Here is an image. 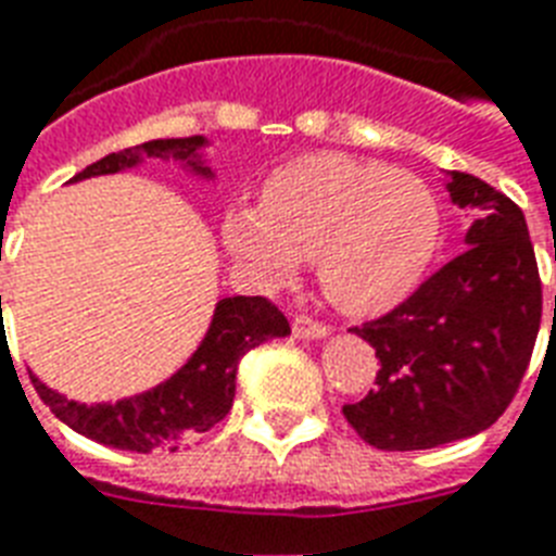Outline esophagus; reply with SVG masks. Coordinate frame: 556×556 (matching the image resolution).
<instances>
[{"mask_svg":"<svg viewBox=\"0 0 556 556\" xmlns=\"http://www.w3.org/2000/svg\"><path fill=\"white\" fill-rule=\"evenodd\" d=\"M292 332H295L299 339H324V336L330 332V327L324 321H318V318H313V315H295Z\"/></svg>","mask_w":556,"mask_h":556,"instance_id":"obj_1","label":"esophagus"}]
</instances>
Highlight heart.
<instances>
[{
	"label": "heart",
	"mask_w": 556,
	"mask_h": 556,
	"mask_svg": "<svg viewBox=\"0 0 556 556\" xmlns=\"http://www.w3.org/2000/svg\"><path fill=\"white\" fill-rule=\"evenodd\" d=\"M442 208L421 177L376 160L304 154L275 168L264 203H238L224 241L264 281L315 261L332 304L379 315L407 299L433 261Z\"/></svg>",
	"instance_id": "1"
}]
</instances>
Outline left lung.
Returning a JSON list of instances; mask_svg holds the SVG:
<instances>
[{
  "instance_id": "8db88e82",
  "label": "left lung",
  "mask_w": 556,
  "mask_h": 556,
  "mask_svg": "<svg viewBox=\"0 0 556 556\" xmlns=\"http://www.w3.org/2000/svg\"><path fill=\"white\" fill-rule=\"evenodd\" d=\"M447 192L473 215L468 250L396 309L353 327L381 367L376 390L341 413L379 451H428L491 428L534 353L543 283L522 208L465 172L447 175Z\"/></svg>"
}]
</instances>
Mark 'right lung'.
<instances>
[{
    "label": "right lung",
    "instance_id": "obj_1",
    "mask_svg": "<svg viewBox=\"0 0 556 556\" xmlns=\"http://www.w3.org/2000/svg\"><path fill=\"white\" fill-rule=\"evenodd\" d=\"M206 146L201 135L180 137V140H152V143L131 146L123 152L105 154L102 160L83 168L74 180L94 175H114L128 166H137L143 154L149 157L184 160L198 175H212L201 160L198 149ZM290 336V321L264 295H235L217 301L206 339L194 350L192 358L168 381L146 390L140 396L119 399L117 404H79L46 388L37 376H30L39 399L51 407L56 419L83 437L117 447V451H177L189 445L194 437L215 428L224 419L235 399V372L238 362L252 348L269 339Z\"/></svg>",
    "mask_w": 556,
    "mask_h": 556
}]
</instances>
